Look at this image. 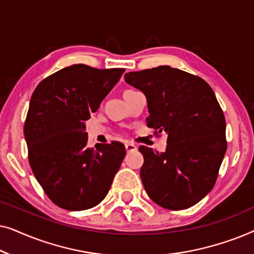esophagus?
Here are the masks:
<instances>
[{"instance_id":"1","label":"esophagus","mask_w":254,"mask_h":254,"mask_svg":"<svg viewBox=\"0 0 254 254\" xmlns=\"http://www.w3.org/2000/svg\"><path fill=\"white\" fill-rule=\"evenodd\" d=\"M125 148H126V150L129 152V151H135L137 149L136 145H135L134 143H131V142H126L125 143Z\"/></svg>"}]
</instances>
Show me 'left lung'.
Returning a JSON list of instances; mask_svg holds the SVG:
<instances>
[{
  "mask_svg": "<svg viewBox=\"0 0 254 254\" xmlns=\"http://www.w3.org/2000/svg\"><path fill=\"white\" fill-rule=\"evenodd\" d=\"M125 81L147 97V126L168 134L164 152L138 148L145 192L165 209L194 206L214 187L227 151L225 118L213 89L170 65L127 72Z\"/></svg>",
  "mask_w": 254,
  "mask_h": 254,
  "instance_id": "obj_1",
  "label": "left lung"
}]
</instances>
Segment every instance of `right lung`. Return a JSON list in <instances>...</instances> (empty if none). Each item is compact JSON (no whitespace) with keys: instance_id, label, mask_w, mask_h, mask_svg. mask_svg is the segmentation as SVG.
<instances>
[{"instance_id":"right-lung-1","label":"right lung","mask_w":254,"mask_h":254,"mask_svg":"<svg viewBox=\"0 0 254 254\" xmlns=\"http://www.w3.org/2000/svg\"><path fill=\"white\" fill-rule=\"evenodd\" d=\"M123 68L72 64L43 79L24 124L29 162L57 206L85 210L102 202L126 155L121 142L88 147L85 121L124 74Z\"/></svg>"}]
</instances>
